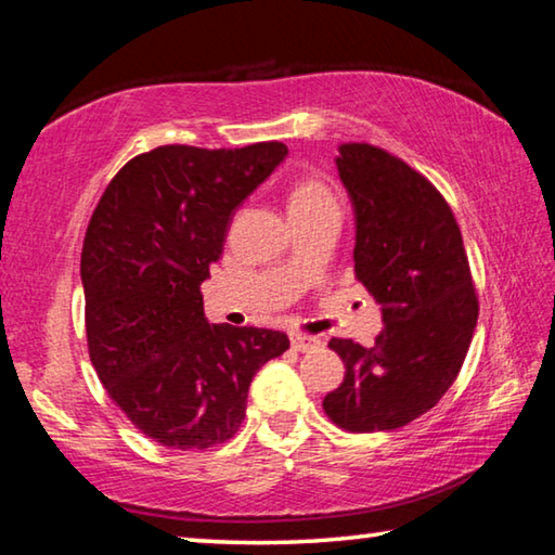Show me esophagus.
Here are the masks:
<instances>
[{"instance_id": "obj_1", "label": "esophagus", "mask_w": 555, "mask_h": 555, "mask_svg": "<svg viewBox=\"0 0 555 555\" xmlns=\"http://www.w3.org/2000/svg\"><path fill=\"white\" fill-rule=\"evenodd\" d=\"M291 347L298 352H308V350H315V347H321V340H318V337L291 333Z\"/></svg>"}]
</instances>
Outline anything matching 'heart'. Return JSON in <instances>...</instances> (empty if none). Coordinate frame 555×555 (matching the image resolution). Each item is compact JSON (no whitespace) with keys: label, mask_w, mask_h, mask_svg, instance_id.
I'll return each mask as SVG.
<instances>
[{"label":"heart","mask_w":555,"mask_h":555,"mask_svg":"<svg viewBox=\"0 0 555 555\" xmlns=\"http://www.w3.org/2000/svg\"><path fill=\"white\" fill-rule=\"evenodd\" d=\"M335 203L333 195L327 193V188L318 181H304L294 188L288 198V210L296 208H318V205H331Z\"/></svg>","instance_id":"1"}]
</instances>
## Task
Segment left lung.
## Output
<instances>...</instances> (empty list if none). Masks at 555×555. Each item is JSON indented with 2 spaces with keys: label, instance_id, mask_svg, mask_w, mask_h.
I'll return each instance as SVG.
<instances>
[{
  "label": "left lung",
  "instance_id": "8db88e82",
  "mask_svg": "<svg viewBox=\"0 0 555 555\" xmlns=\"http://www.w3.org/2000/svg\"><path fill=\"white\" fill-rule=\"evenodd\" d=\"M337 176L354 212V279L382 306L374 347L333 337L345 379L323 399L337 426L393 430L455 382L477 325L463 234L434 185L397 156L343 144Z\"/></svg>",
  "mask_w": 555,
  "mask_h": 555
}]
</instances>
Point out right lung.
<instances>
[{
  "instance_id": "add662e5",
  "label": "right lung",
  "mask_w": 555,
  "mask_h": 555,
  "mask_svg": "<svg viewBox=\"0 0 555 555\" xmlns=\"http://www.w3.org/2000/svg\"><path fill=\"white\" fill-rule=\"evenodd\" d=\"M286 156L279 142L158 146L131 158L92 212L80 259L90 362L131 424L166 448L232 438L255 374L288 350L279 331L212 325L201 296L234 210Z\"/></svg>"
}]
</instances>
